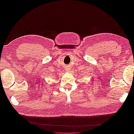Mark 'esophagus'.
Segmentation results:
<instances>
[{
	"mask_svg": "<svg viewBox=\"0 0 134 134\" xmlns=\"http://www.w3.org/2000/svg\"><path fill=\"white\" fill-rule=\"evenodd\" d=\"M65 70H67V71H68V70H69V68H66V69H65Z\"/></svg>",
	"mask_w": 134,
	"mask_h": 134,
	"instance_id": "esophagus-1",
	"label": "esophagus"
}]
</instances>
